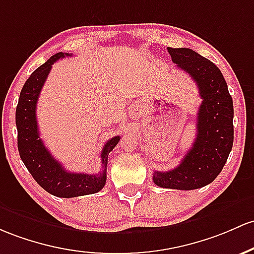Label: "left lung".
Masks as SVG:
<instances>
[{
  "instance_id": "8db88e82",
  "label": "left lung",
  "mask_w": 254,
  "mask_h": 254,
  "mask_svg": "<svg viewBox=\"0 0 254 254\" xmlns=\"http://www.w3.org/2000/svg\"><path fill=\"white\" fill-rule=\"evenodd\" d=\"M172 63L186 71L199 88L196 137L177 168L154 171L153 182L161 188L191 190L210 185L221 174L233 148L234 107L221 69L188 48H168Z\"/></svg>"
}]
</instances>
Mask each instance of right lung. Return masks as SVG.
I'll return each instance as SVG.
<instances>
[{
    "instance_id": "right-lung-1",
    "label": "right lung",
    "mask_w": 254,
    "mask_h": 254,
    "mask_svg": "<svg viewBox=\"0 0 254 254\" xmlns=\"http://www.w3.org/2000/svg\"><path fill=\"white\" fill-rule=\"evenodd\" d=\"M67 53L53 55L43 65L32 72L21 89L15 111V124L18 129V149L21 160L35 178L36 182L49 194L59 197H76L94 194L101 190L106 185L108 153L117 146L121 137H112L105 144L101 152L104 171L99 175L74 174L68 172L53 158L40 137L36 118V106L48 77L52 65L61 58L69 57Z\"/></svg>"
}]
</instances>
